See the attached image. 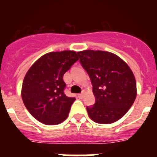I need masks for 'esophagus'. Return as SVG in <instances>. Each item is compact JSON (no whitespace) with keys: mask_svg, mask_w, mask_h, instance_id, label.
I'll return each instance as SVG.
<instances>
[{"mask_svg":"<svg viewBox=\"0 0 157 157\" xmlns=\"http://www.w3.org/2000/svg\"><path fill=\"white\" fill-rule=\"evenodd\" d=\"M84 93H85V92L83 91L81 93H80V94H78V97L80 98V99H83V96H84Z\"/></svg>","mask_w":157,"mask_h":157,"instance_id":"esophagus-1","label":"esophagus"}]
</instances>
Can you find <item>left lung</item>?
<instances>
[{
	"label": "left lung",
	"instance_id": "left-lung-1",
	"mask_svg": "<svg viewBox=\"0 0 157 157\" xmlns=\"http://www.w3.org/2000/svg\"><path fill=\"white\" fill-rule=\"evenodd\" d=\"M80 63L91 80L94 105L86 107L89 116L99 124H111L122 118L137 96L131 68L119 57L103 51L77 52Z\"/></svg>",
	"mask_w": 157,
	"mask_h": 157
}]
</instances>
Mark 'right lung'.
I'll return each instance as SVG.
<instances>
[{
	"label": "right lung",
	"mask_w": 157,
	"mask_h": 157,
	"mask_svg": "<svg viewBox=\"0 0 157 157\" xmlns=\"http://www.w3.org/2000/svg\"><path fill=\"white\" fill-rule=\"evenodd\" d=\"M78 61L74 51L50 52L41 57L26 73L22 99L29 113L40 122L58 124L67 118L75 97L64 93V74Z\"/></svg>",
	"instance_id": "1"
}]
</instances>
